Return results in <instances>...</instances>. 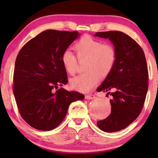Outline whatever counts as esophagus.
<instances>
[{
    "label": "esophagus",
    "mask_w": 158,
    "mask_h": 158,
    "mask_svg": "<svg viewBox=\"0 0 158 158\" xmlns=\"http://www.w3.org/2000/svg\"><path fill=\"white\" fill-rule=\"evenodd\" d=\"M85 99H94L96 98V96L94 94H87L85 96Z\"/></svg>",
    "instance_id": "1"
}]
</instances>
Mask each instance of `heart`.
Wrapping results in <instances>:
<instances>
[{
  "label": "heart",
  "mask_w": 158,
  "mask_h": 158,
  "mask_svg": "<svg viewBox=\"0 0 158 158\" xmlns=\"http://www.w3.org/2000/svg\"><path fill=\"white\" fill-rule=\"evenodd\" d=\"M75 55L69 49L61 55V62L69 75H74L78 68V61H85L83 66L85 73L70 81V85L75 90L88 92L101 80L109 76L115 67L117 52L114 45L103 43L88 35L80 38L73 45Z\"/></svg>",
  "instance_id": "b5f03b06"
}]
</instances>
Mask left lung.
<instances>
[{
	"label": "left lung",
	"mask_w": 158,
	"mask_h": 158,
	"mask_svg": "<svg viewBox=\"0 0 158 158\" xmlns=\"http://www.w3.org/2000/svg\"><path fill=\"white\" fill-rule=\"evenodd\" d=\"M95 36L109 38L117 52L113 71L96 90L113 96L111 114L97 125L101 130L114 132L126 128L141 113L148 90V64L142 47L127 34L109 31L96 32Z\"/></svg>",
	"instance_id": "8db88e82"
}]
</instances>
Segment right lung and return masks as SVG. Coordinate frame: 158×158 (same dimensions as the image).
I'll return each mask as SVG.
<instances>
[{
    "label": "right lung",
    "instance_id": "add662e5",
    "mask_svg": "<svg viewBox=\"0 0 158 158\" xmlns=\"http://www.w3.org/2000/svg\"><path fill=\"white\" fill-rule=\"evenodd\" d=\"M77 36V31L47 30L26 43L17 55L13 91L21 117L34 129L56 128L70 103L85 98L79 92L58 89L68 81L61 55Z\"/></svg>",
    "mask_w": 158,
    "mask_h": 158
}]
</instances>
